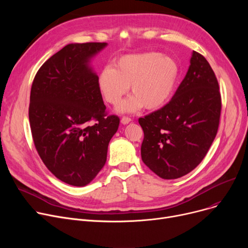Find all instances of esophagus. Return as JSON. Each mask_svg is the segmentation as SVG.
<instances>
[{"mask_svg":"<svg viewBox=\"0 0 248 248\" xmlns=\"http://www.w3.org/2000/svg\"><path fill=\"white\" fill-rule=\"evenodd\" d=\"M121 122H122L123 124H127L128 123L132 122V119H131V117H128V116H123Z\"/></svg>","mask_w":248,"mask_h":248,"instance_id":"obj_1","label":"esophagus"}]
</instances>
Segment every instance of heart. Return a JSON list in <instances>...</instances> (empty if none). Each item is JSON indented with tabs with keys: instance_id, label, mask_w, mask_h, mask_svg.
<instances>
[{
	"instance_id": "heart-1",
	"label": "heart",
	"mask_w": 248,
	"mask_h": 248,
	"mask_svg": "<svg viewBox=\"0 0 248 248\" xmlns=\"http://www.w3.org/2000/svg\"><path fill=\"white\" fill-rule=\"evenodd\" d=\"M179 76L176 60L159 52H144L122 56L111 66L104 67L98 86L106 101L116 106L127 93L129 95L119 110L133 112L144 107L148 110L163 108L171 98Z\"/></svg>"
}]
</instances>
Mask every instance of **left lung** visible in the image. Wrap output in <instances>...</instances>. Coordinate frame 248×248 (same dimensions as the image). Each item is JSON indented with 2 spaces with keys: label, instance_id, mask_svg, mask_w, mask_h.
<instances>
[{
  "label": "left lung",
  "instance_id": "8db88e82",
  "mask_svg": "<svg viewBox=\"0 0 248 248\" xmlns=\"http://www.w3.org/2000/svg\"><path fill=\"white\" fill-rule=\"evenodd\" d=\"M221 96L214 71L193 51L186 76L172 99L139 124L144 131L141 160L167 180L185 176L204 159L216 137Z\"/></svg>",
  "mask_w": 248,
  "mask_h": 248
}]
</instances>
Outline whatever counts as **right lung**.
<instances>
[{"mask_svg": "<svg viewBox=\"0 0 248 248\" xmlns=\"http://www.w3.org/2000/svg\"><path fill=\"white\" fill-rule=\"evenodd\" d=\"M108 43H72L51 56L32 83L29 121L48 170L71 186L93 181L107 162L120 119L108 115L89 62ZM93 121V125H89Z\"/></svg>", "mask_w": 248, "mask_h": 248, "instance_id": "add662e5", "label": "right lung"}]
</instances>
